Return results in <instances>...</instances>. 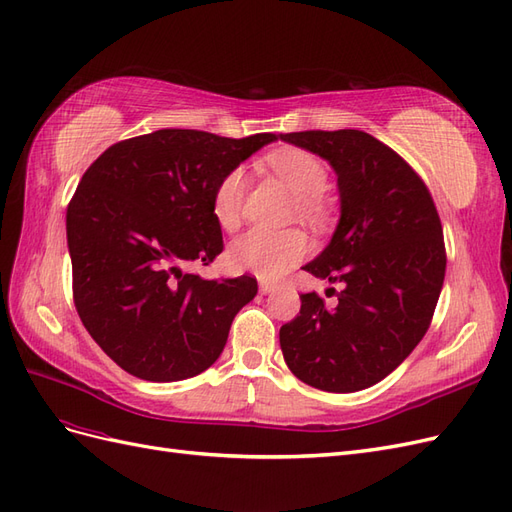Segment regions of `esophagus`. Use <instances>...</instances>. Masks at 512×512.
<instances>
[{
	"instance_id": "esophagus-1",
	"label": "esophagus",
	"mask_w": 512,
	"mask_h": 512,
	"mask_svg": "<svg viewBox=\"0 0 512 512\" xmlns=\"http://www.w3.org/2000/svg\"><path fill=\"white\" fill-rule=\"evenodd\" d=\"M276 289H279V285L272 283V281H259V291H261V294H274Z\"/></svg>"
}]
</instances>
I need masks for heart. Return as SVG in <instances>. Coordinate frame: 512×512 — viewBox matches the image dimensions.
Masks as SVG:
<instances>
[{"label": "heart", "mask_w": 512, "mask_h": 512, "mask_svg": "<svg viewBox=\"0 0 512 512\" xmlns=\"http://www.w3.org/2000/svg\"><path fill=\"white\" fill-rule=\"evenodd\" d=\"M266 165L294 195V210L306 223L319 225L328 214L324 188L328 169L317 154L304 148H279L266 156ZM246 195V171L233 167L218 180L212 195V212L223 229H236ZM309 242L300 229H251L229 246L231 266L248 270L261 279H274L306 255Z\"/></svg>", "instance_id": "1"}]
</instances>
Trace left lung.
Here are the masks:
<instances>
[{"mask_svg":"<svg viewBox=\"0 0 512 512\" xmlns=\"http://www.w3.org/2000/svg\"><path fill=\"white\" fill-rule=\"evenodd\" d=\"M326 158L339 175L341 221L302 270L341 283L337 306L317 291L281 326L289 371L326 392H356L392 373L425 337L446 274L440 214L427 184L362 130L281 135Z\"/></svg>","mask_w":512,"mask_h":512,"instance_id":"1","label":"left lung"}]
</instances>
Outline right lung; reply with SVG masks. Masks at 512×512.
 <instances>
[{
    "mask_svg": "<svg viewBox=\"0 0 512 512\" xmlns=\"http://www.w3.org/2000/svg\"><path fill=\"white\" fill-rule=\"evenodd\" d=\"M274 139L163 128L113 143L83 173L66 212L72 300L85 330L126 373L180 382L221 356L257 281H206L182 266H210L223 253L214 188Z\"/></svg>",
    "mask_w": 512,
    "mask_h": 512,
    "instance_id": "right-lung-1",
    "label": "right lung"
}]
</instances>
